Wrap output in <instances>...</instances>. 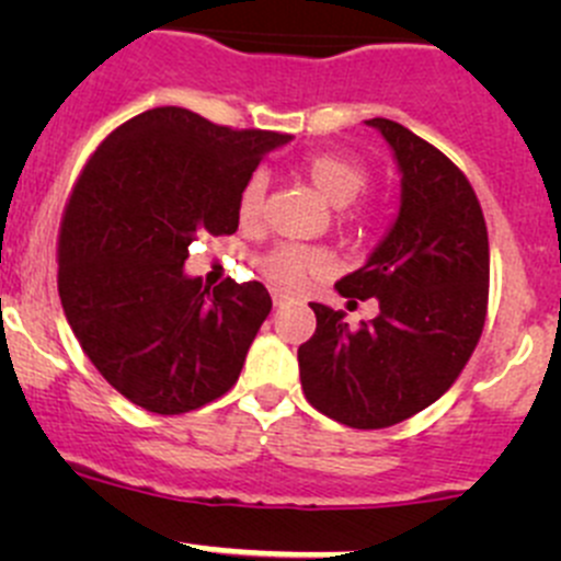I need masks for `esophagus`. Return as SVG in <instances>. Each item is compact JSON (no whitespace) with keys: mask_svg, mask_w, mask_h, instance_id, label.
<instances>
[{"mask_svg":"<svg viewBox=\"0 0 561 561\" xmlns=\"http://www.w3.org/2000/svg\"><path fill=\"white\" fill-rule=\"evenodd\" d=\"M271 298H274V307H282V304H287V301H290V298H287L285 293H279V290H274V293H271Z\"/></svg>","mask_w":561,"mask_h":561,"instance_id":"obj_1","label":"esophagus"}]
</instances>
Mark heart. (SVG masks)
<instances>
[{"label": "heart", "instance_id": "1", "mask_svg": "<svg viewBox=\"0 0 561 561\" xmlns=\"http://www.w3.org/2000/svg\"><path fill=\"white\" fill-rule=\"evenodd\" d=\"M301 171L312 181L314 190L336 208L350 206L369 184V171L358 160L333 154V151L309 154L301 162ZM265 190H268V181H265L263 173H252L241 184L239 195H236V219L244 230H257L263 225ZM339 219H342L344 228H358L364 217L353 211H342ZM322 265H325L322 254L312 247L301 244H279L260 260V271L265 274V279L274 282L282 290H296L309 276H314Z\"/></svg>", "mask_w": 561, "mask_h": 561}]
</instances>
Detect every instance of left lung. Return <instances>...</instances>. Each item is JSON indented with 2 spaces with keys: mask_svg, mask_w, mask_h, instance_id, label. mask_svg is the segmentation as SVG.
<instances>
[{
  "mask_svg": "<svg viewBox=\"0 0 561 561\" xmlns=\"http://www.w3.org/2000/svg\"><path fill=\"white\" fill-rule=\"evenodd\" d=\"M401 168V208L364 268L336 282L350 304L377 298L358 328L312 304L317 328L298 347L309 404L350 428L417 415L461 375L489 312V230L454 162L390 118H369Z\"/></svg>",
  "mask_w": 561,
  "mask_h": 561,
  "instance_id": "left-lung-1",
  "label": "left lung"
}]
</instances>
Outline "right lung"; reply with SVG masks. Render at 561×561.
Segmentation results:
<instances>
[{"instance_id": "add662e5", "label": "right lung", "mask_w": 561, "mask_h": 561, "mask_svg": "<svg viewBox=\"0 0 561 561\" xmlns=\"http://www.w3.org/2000/svg\"><path fill=\"white\" fill-rule=\"evenodd\" d=\"M287 140L151 107L118 124L72 184L56 239L61 307L89 360L133 404L181 415L239 380L268 290L236 279L208 290L184 276V260L195 236L236 233L241 184Z\"/></svg>"}]
</instances>
